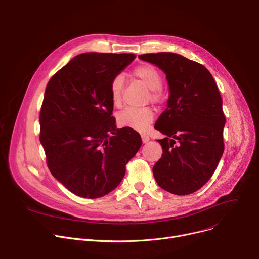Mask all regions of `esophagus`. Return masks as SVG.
Segmentation results:
<instances>
[{"label": "esophagus", "instance_id": "34e87169", "mask_svg": "<svg viewBox=\"0 0 259 259\" xmlns=\"http://www.w3.org/2000/svg\"><path fill=\"white\" fill-rule=\"evenodd\" d=\"M141 139H142L143 143H146V142L149 141V137L147 135H145V134H142L141 135Z\"/></svg>", "mask_w": 259, "mask_h": 259}]
</instances>
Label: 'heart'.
Listing matches in <instances>:
<instances>
[{
    "label": "heart",
    "instance_id": "obj_1",
    "mask_svg": "<svg viewBox=\"0 0 259 259\" xmlns=\"http://www.w3.org/2000/svg\"><path fill=\"white\" fill-rule=\"evenodd\" d=\"M133 75L140 79L149 90L150 93L148 100L156 104L164 101L162 92V76L158 69L148 64H141L133 70ZM124 89V78L122 75H116L110 84L111 100L115 106H120L122 103ZM154 112L148 106L146 108H127L119 113L118 123L120 126L130 127L139 132H144L147 126L154 121Z\"/></svg>",
    "mask_w": 259,
    "mask_h": 259
}]
</instances>
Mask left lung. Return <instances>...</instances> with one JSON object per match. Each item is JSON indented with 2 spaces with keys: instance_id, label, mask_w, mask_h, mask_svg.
<instances>
[{
  "instance_id": "1",
  "label": "left lung",
  "mask_w": 259,
  "mask_h": 259,
  "mask_svg": "<svg viewBox=\"0 0 259 259\" xmlns=\"http://www.w3.org/2000/svg\"><path fill=\"white\" fill-rule=\"evenodd\" d=\"M139 58L165 72L170 91L155 124L166 138L158 140L163 154L154 177L166 191L190 194L207 183L224 153L226 117L219 88L203 65L182 55L159 52Z\"/></svg>"
}]
</instances>
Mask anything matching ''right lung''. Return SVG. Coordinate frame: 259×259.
<instances>
[{"label": "right lung", "mask_w": 259, "mask_h": 259, "mask_svg": "<svg viewBox=\"0 0 259 259\" xmlns=\"http://www.w3.org/2000/svg\"><path fill=\"white\" fill-rule=\"evenodd\" d=\"M134 54L82 53L57 71L46 87L39 141L48 168L72 193L97 199L115 189L142 140L116 127L110 84Z\"/></svg>", "instance_id": "add662e5"}]
</instances>
